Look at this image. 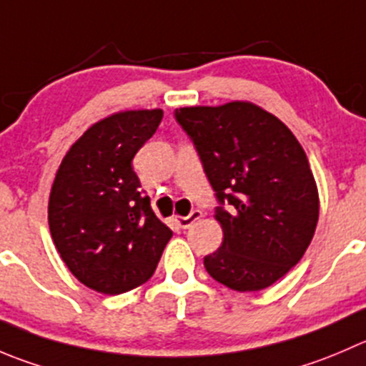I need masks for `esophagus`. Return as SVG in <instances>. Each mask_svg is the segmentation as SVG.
Segmentation results:
<instances>
[{"instance_id": "1", "label": "esophagus", "mask_w": 366, "mask_h": 366, "mask_svg": "<svg viewBox=\"0 0 366 366\" xmlns=\"http://www.w3.org/2000/svg\"><path fill=\"white\" fill-rule=\"evenodd\" d=\"M200 218H202L200 209H193V211H191L187 216H180V218L177 219V223H179L182 229H187V227H191L194 222H197V219H200Z\"/></svg>"}]
</instances>
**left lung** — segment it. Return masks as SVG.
Returning <instances> with one entry per match:
<instances>
[{
  "label": "left lung",
  "mask_w": 366,
  "mask_h": 366,
  "mask_svg": "<svg viewBox=\"0 0 366 366\" xmlns=\"http://www.w3.org/2000/svg\"><path fill=\"white\" fill-rule=\"evenodd\" d=\"M175 119L193 141L216 193L223 243L205 255L214 281L259 292L302 259L318 222L310 161L279 118L250 102L182 107Z\"/></svg>",
  "instance_id": "obj_1"
}]
</instances>
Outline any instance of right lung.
<instances>
[{"label": "right lung", "instance_id": "obj_1", "mask_svg": "<svg viewBox=\"0 0 366 366\" xmlns=\"http://www.w3.org/2000/svg\"><path fill=\"white\" fill-rule=\"evenodd\" d=\"M162 119L161 109L116 112L69 148L53 180L48 223L74 277L119 295L154 275L173 232L139 189L132 159Z\"/></svg>", "mask_w": 366, "mask_h": 366}]
</instances>
